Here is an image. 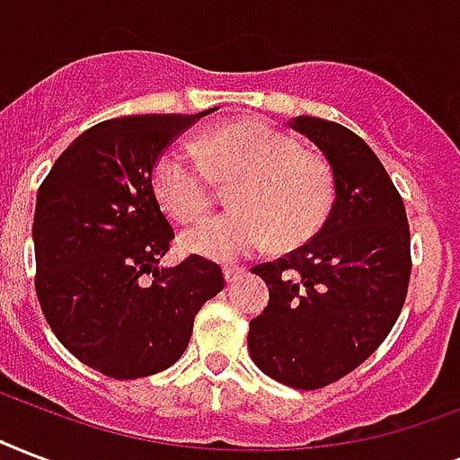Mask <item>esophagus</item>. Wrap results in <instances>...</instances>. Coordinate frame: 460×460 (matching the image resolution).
<instances>
[{"instance_id": "1", "label": "esophagus", "mask_w": 460, "mask_h": 460, "mask_svg": "<svg viewBox=\"0 0 460 460\" xmlns=\"http://www.w3.org/2000/svg\"><path fill=\"white\" fill-rule=\"evenodd\" d=\"M245 270H241V268H224V279H226V285H234V282H236L238 277L243 275Z\"/></svg>"}]
</instances>
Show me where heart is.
<instances>
[{
  "label": "heart",
  "mask_w": 460,
  "mask_h": 460,
  "mask_svg": "<svg viewBox=\"0 0 460 460\" xmlns=\"http://www.w3.org/2000/svg\"><path fill=\"white\" fill-rule=\"evenodd\" d=\"M195 152L212 178H234L229 205L236 209L185 229L181 245L188 253L234 262L262 251L270 238L292 248L318 234L331 215V166L270 122L243 118L222 125L202 137ZM152 190L178 224L195 222L212 205L209 178L181 152H166L156 161Z\"/></svg>",
  "instance_id": "b5f03b06"
}]
</instances>
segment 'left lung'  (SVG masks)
<instances>
[{"label": "left lung", "instance_id": "1", "mask_svg": "<svg viewBox=\"0 0 460 460\" xmlns=\"http://www.w3.org/2000/svg\"><path fill=\"white\" fill-rule=\"evenodd\" d=\"M332 168L335 202L308 243L255 265L270 289L251 321L248 352L279 384L315 391L376 352L401 315L410 282L405 205L369 145L338 122H289Z\"/></svg>", "mask_w": 460, "mask_h": 460}]
</instances>
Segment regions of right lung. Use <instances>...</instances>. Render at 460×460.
<instances>
[{
    "label": "right lung",
    "instance_id": "1",
    "mask_svg": "<svg viewBox=\"0 0 460 460\" xmlns=\"http://www.w3.org/2000/svg\"><path fill=\"white\" fill-rule=\"evenodd\" d=\"M128 115L86 129L45 175L33 217L35 294L52 332L105 376L168 369L224 289L199 255L159 268L173 229L152 190L166 146L202 115Z\"/></svg>",
    "mask_w": 460,
    "mask_h": 460
}]
</instances>
